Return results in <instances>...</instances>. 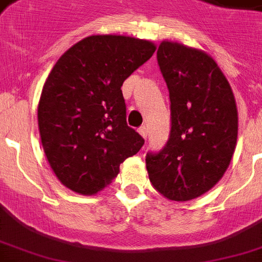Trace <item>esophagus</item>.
I'll use <instances>...</instances> for the list:
<instances>
[{
	"label": "esophagus",
	"mask_w": 262,
	"mask_h": 262,
	"mask_svg": "<svg viewBox=\"0 0 262 262\" xmlns=\"http://www.w3.org/2000/svg\"><path fill=\"white\" fill-rule=\"evenodd\" d=\"M139 133L141 136H143L144 139H147V136H148V127L147 126H141L139 127Z\"/></svg>",
	"instance_id": "1"
}]
</instances>
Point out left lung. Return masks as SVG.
<instances>
[{
  "label": "left lung",
  "mask_w": 262,
  "mask_h": 262,
  "mask_svg": "<svg viewBox=\"0 0 262 262\" xmlns=\"http://www.w3.org/2000/svg\"><path fill=\"white\" fill-rule=\"evenodd\" d=\"M168 95L171 130L160 151L145 156L160 194L187 201L213 187L235 149L238 113L231 87L203 51L163 42L156 53Z\"/></svg>",
  "instance_id": "1"
}]
</instances>
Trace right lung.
Returning <instances> with one entry per match:
<instances>
[{"label": "right lung", "instance_id": "obj_1", "mask_svg": "<svg viewBox=\"0 0 262 262\" xmlns=\"http://www.w3.org/2000/svg\"><path fill=\"white\" fill-rule=\"evenodd\" d=\"M155 49L141 39L95 35L51 69L39 100V132L53 171L71 190L98 193L143 147V137L127 126L121 87Z\"/></svg>", "mask_w": 262, "mask_h": 262}]
</instances>
